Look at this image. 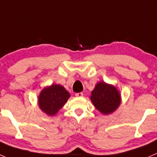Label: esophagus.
Returning <instances> with one entry per match:
<instances>
[{
    "label": "esophagus",
    "mask_w": 157,
    "mask_h": 157,
    "mask_svg": "<svg viewBox=\"0 0 157 157\" xmlns=\"http://www.w3.org/2000/svg\"><path fill=\"white\" fill-rule=\"evenodd\" d=\"M75 96H76L77 98H82V97L83 96V93H82V92H80V93H76L75 94Z\"/></svg>",
    "instance_id": "esophagus-1"
}]
</instances>
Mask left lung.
I'll return each mask as SVG.
<instances>
[{"mask_svg": "<svg viewBox=\"0 0 157 157\" xmlns=\"http://www.w3.org/2000/svg\"><path fill=\"white\" fill-rule=\"evenodd\" d=\"M90 98L96 109L105 115L113 113L121 103L119 90L113 85L103 82L97 84Z\"/></svg>", "mask_w": 157, "mask_h": 157, "instance_id": "left-lung-1", "label": "left lung"}]
</instances>
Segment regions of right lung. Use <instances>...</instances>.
Masks as SVG:
<instances>
[{
    "label": "right lung",
    "mask_w": 157,
    "mask_h": 157,
    "mask_svg": "<svg viewBox=\"0 0 157 157\" xmlns=\"http://www.w3.org/2000/svg\"><path fill=\"white\" fill-rule=\"evenodd\" d=\"M70 94L64 87L54 84L41 90L38 97V106L47 115L54 116L67 103Z\"/></svg>",
    "instance_id": "right-lung-1"
}]
</instances>
